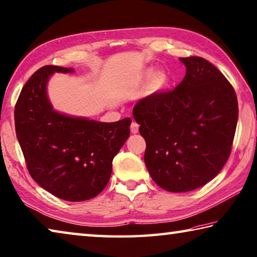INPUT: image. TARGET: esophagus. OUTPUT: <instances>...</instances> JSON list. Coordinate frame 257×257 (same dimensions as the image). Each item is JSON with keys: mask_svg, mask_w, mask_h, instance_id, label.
I'll return each instance as SVG.
<instances>
[{"mask_svg": "<svg viewBox=\"0 0 257 257\" xmlns=\"http://www.w3.org/2000/svg\"><path fill=\"white\" fill-rule=\"evenodd\" d=\"M138 130H139V124L137 122H135V121H133L132 124H130V132L133 134H137Z\"/></svg>", "mask_w": 257, "mask_h": 257, "instance_id": "obj_1", "label": "esophagus"}]
</instances>
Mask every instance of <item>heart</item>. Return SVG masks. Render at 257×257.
<instances>
[{
    "label": "heart",
    "instance_id": "1",
    "mask_svg": "<svg viewBox=\"0 0 257 257\" xmlns=\"http://www.w3.org/2000/svg\"><path fill=\"white\" fill-rule=\"evenodd\" d=\"M151 83H149V88L152 92H158L161 91L163 87L166 85L167 80V74L164 71H154V68H147L145 71V78H150Z\"/></svg>",
    "mask_w": 257,
    "mask_h": 257
}]
</instances>
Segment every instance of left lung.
Instances as JSON below:
<instances>
[{"label":"left lung","mask_w":257,"mask_h":257,"mask_svg":"<svg viewBox=\"0 0 257 257\" xmlns=\"http://www.w3.org/2000/svg\"><path fill=\"white\" fill-rule=\"evenodd\" d=\"M180 60L183 81L139 100L133 110L146 141L149 174L170 192L198 189L221 171L238 120L236 93L222 73L202 57Z\"/></svg>","instance_id":"8db88e82"}]
</instances>
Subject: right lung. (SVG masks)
Segmentation results:
<instances>
[{"label": "right lung", "mask_w": 257, "mask_h": 257, "mask_svg": "<svg viewBox=\"0 0 257 257\" xmlns=\"http://www.w3.org/2000/svg\"><path fill=\"white\" fill-rule=\"evenodd\" d=\"M73 72L51 65L39 68L19 95L15 122L32 179L55 197L77 202L96 197L108 184L132 119L100 122L54 110L47 95L49 78Z\"/></svg>", "instance_id": "1"}]
</instances>
